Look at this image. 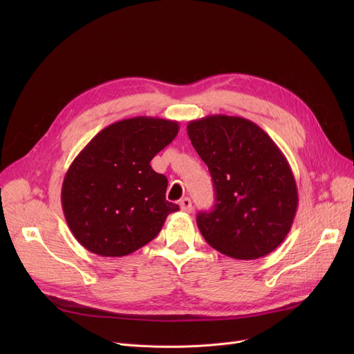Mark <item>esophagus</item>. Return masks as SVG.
<instances>
[{"label": "esophagus", "instance_id": "34e87169", "mask_svg": "<svg viewBox=\"0 0 354 354\" xmlns=\"http://www.w3.org/2000/svg\"><path fill=\"white\" fill-rule=\"evenodd\" d=\"M179 207H180V211H182V212H187V214L192 212V202H191V199H189V198H183V199H180V202H179Z\"/></svg>", "mask_w": 354, "mask_h": 354}]
</instances>
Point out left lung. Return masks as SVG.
I'll use <instances>...</instances> for the list:
<instances>
[{
  "instance_id": "obj_1",
  "label": "left lung",
  "mask_w": 354,
  "mask_h": 354,
  "mask_svg": "<svg viewBox=\"0 0 354 354\" xmlns=\"http://www.w3.org/2000/svg\"><path fill=\"white\" fill-rule=\"evenodd\" d=\"M187 130L215 189L214 209L196 216L202 236L235 259L272 252L299 207L295 178L280 147L244 118L211 115L189 122Z\"/></svg>"
}]
</instances>
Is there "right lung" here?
Returning <instances> with one entry per match:
<instances>
[{
    "label": "right lung",
    "mask_w": 354,
    "mask_h": 354,
    "mask_svg": "<svg viewBox=\"0 0 354 354\" xmlns=\"http://www.w3.org/2000/svg\"><path fill=\"white\" fill-rule=\"evenodd\" d=\"M178 132L175 120L123 119L100 130L74 158L63 180L62 207L71 234L87 251L132 254L179 211L165 198L167 179L149 165Z\"/></svg>",
    "instance_id": "1"
}]
</instances>
